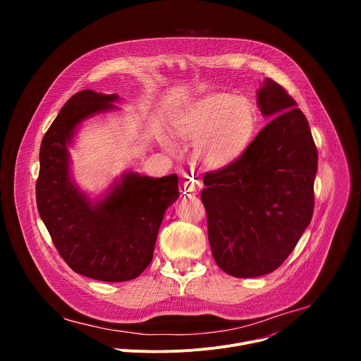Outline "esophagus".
Wrapping results in <instances>:
<instances>
[{
    "mask_svg": "<svg viewBox=\"0 0 361 361\" xmlns=\"http://www.w3.org/2000/svg\"><path fill=\"white\" fill-rule=\"evenodd\" d=\"M185 188H187V191H190L192 194H198L201 191V188H202V184L197 178H190L187 181V184H185Z\"/></svg>",
    "mask_w": 361,
    "mask_h": 361,
    "instance_id": "esophagus-1",
    "label": "esophagus"
}]
</instances>
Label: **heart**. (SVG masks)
I'll return each instance as SVG.
<instances>
[{"instance_id": "heart-1", "label": "heart", "mask_w": 361, "mask_h": 361, "mask_svg": "<svg viewBox=\"0 0 361 361\" xmlns=\"http://www.w3.org/2000/svg\"><path fill=\"white\" fill-rule=\"evenodd\" d=\"M255 117L245 99L231 94H210L192 104L174 124L176 135L195 145L198 159L220 169L234 161L247 147ZM170 149H176L169 142Z\"/></svg>"}]
</instances>
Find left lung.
I'll return each instance as SVG.
<instances>
[{"mask_svg":"<svg viewBox=\"0 0 361 361\" xmlns=\"http://www.w3.org/2000/svg\"><path fill=\"white\" fill-rule=\"evenodd\" d=\"M257 104L270 123L238 159L205 173L201 191L214 260L238 279L279 269L314 210L317 148L305 116L270 78Z\"/></svg>","mask_w":361,"mask_h":361,"instance_id":"left-lung-1","label":"left lung"}]
</instances>
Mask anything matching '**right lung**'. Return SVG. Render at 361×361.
Returning <instances> with one entry per match:
<instances>
[{
    "label": "right lung",
    "mask_w": 361,
    "mask_h": 361,
    "mask_svg": "<svg viewBox=\"0 0 361 361\" xmlns=\"http://www.w3.org/2000/svg\"><path fill=\"white\" fill-rule=\"evenodd\" d=\"M118 98L82 90L66 102L41 141L35 185L39 217L64 262L81 276L110 283L133 280L148 267L164 213L178 197L176 174L127 173L97 202L71 181L68 145L77 126L114 110Z\"/></svg>",
    "instance_id": "1"
}]
</instances>
